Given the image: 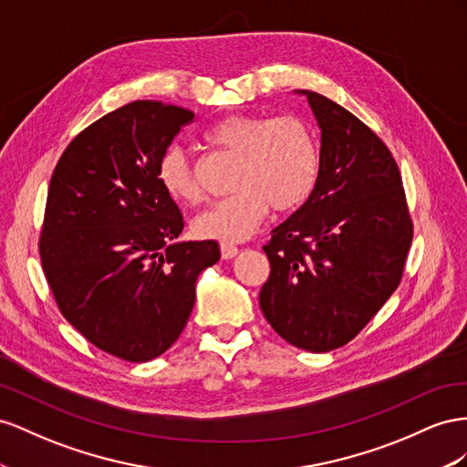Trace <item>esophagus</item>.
I'll list each match as a JSON object with an SVG mask.
<instances>
[{"mask_svg":"<svg viewBox=\"0 0 467 467\" xmlns=\"http://www.w3.org/2000/svg\"><path fill=\"white\" fill-rule=\"evenodd\" d=\"M221 254L224 260H231L238 254V246L236 244H231V243H223L221 244Z\"/></svg>","mask_w":467,"mask_h":467,"instance_id":"34e87169","label":"esophagus"}]
</instances>
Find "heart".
I'll list each match as a JSON object with an SVG mask.
<instances>
[{
	"label": "heart",
	"instance_id": "b5f03b06",
	"mask_svg": "<svg viewBox=\"0 0 467 467\" xmlns=\"http://www.w3.org/2000/svg\"><path fill=\"white\" fill-rule=\"evenodd\" d=\"M203 140L236 156L233 188L193 221L197 236L224 243L254 234L270 205L275 211L299 207L318 178V146L311 127L299 117L229 115L205 129ZM158 182L171 202L195 205L202 190L188 158L170 149L160 158Z\"/></svg>",
	"mask_w": 467,
	"mask_h": 467
}]
</instances>
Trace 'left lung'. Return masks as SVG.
Instances as JSON below:
<instances>
[{"mask_svg": "<svg viewBox=\"0 0 467 467\" xmlns=\"http://www.w3.org/2000/svg\"><path fill=\"white\" fill-rule=\"evenodd\" d=\"M321 130L311 195L264 246L272 272L260 309L279 337L307 352L350 342L391 297L412 241L391 152L348 109L309 89Z\"/></svg>", "mask_w": 467, "mask_h": 467, "instance_id": "obj_1", "label": "left lung"}]
</instances>
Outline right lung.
I'll return each mask as SVG.
<instances>
[{
  "mask_svg": "<svg viewBox=\"0 0 467 467\" xmlns=\"http://www.w3.org/2000/svg\"><path fill=\"white\" fill-rule=\"evenodd\" d=\"M193 113L132 101L68 144L50 180L41 262L58 309L99 350L149 362L178 340L215 241H178L183 219L158 164Z\"/></svg>",
  "mask_w": 467,
  "mask_h": 467,
  "instance_id": "obj_1",
  "label": "right lung"
}]
</instances>
